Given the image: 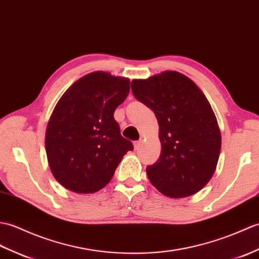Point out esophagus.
<instances>
[{"label": "esophagus", "mask_w": 259, "mask_h": 259, "mask_svg": "<svg viewBox=\"0 0 259 259\" xmlns=\"http://www.w3.org/2000/svg\"><path fill=\"white\" fill-rule=\"evenodd\" d=\"M141 145H142V141H136V142H134V148H135V149H139V148L141 147Z\"/></svg>", "instance_id": "obj_1"}]
</instances>
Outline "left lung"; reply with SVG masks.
Here are the masks:
<instances>
[{
    "label": "left lung",
    "instance_id": "8db88e82",
    "mask_svg": "<svg viewBox=\"0 0 259 259\" xmlns=\"http://www.w3.org/2000/svg\"><path fill=\"white\" fill-rule=\"evenodd\" d=\"M131 88L159 125L162 152L146 167L149 182L167 197L196 194L214 174L222 146L209 102L191 78L175 71L133 79Z\"/></svg>",
    "mask_w": 259,
    "mask_h": 259
}]
</instances>
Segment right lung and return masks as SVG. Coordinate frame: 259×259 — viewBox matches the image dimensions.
Instances as JSON below:
<instances>
[{"label": "right lung", "instance_id": "obj_1", "mask_svg": "<svg viewBox=\"0 0 259 259\" xmlns=\"http://www.w3.org/2000/svg\"><path fill=\"white\" fill-rule=\"evenodd\" d=\"M128 93V78L93 72L77 79L57 102L47 127L45 149L62 186L78 194L100 191L124 155L133 151L114 118Z\"/></svg>", "mask_w": 259, "mask_h": 259}]
</instances>
